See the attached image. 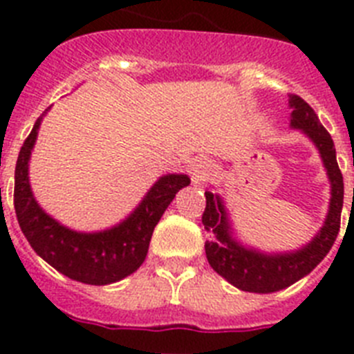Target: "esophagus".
<instances>
[{
    "label": "esophagus",
    "instance_id": "esophagus-1",
    "mask_svg": "<svg viewBox=\"0 0 354 354\" xmlns=\"http://www.w3.org/2000/svg\"><path fill=\"white\" fill-rule=\"evenodd\" d=\"M207 171H209V165H205L202 159H198V161H195L189 165V175H192L193 183H200V180H204V177L207 175Z\"/></svg>",
    "mask_w": 354,
    "mask_h": 354
}]
</instances>
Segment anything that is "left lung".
<instances>
[{"label": "left lung", "mask_w": 354, "mask_h": 354, "mask_svg": "<svg viewBox=\"0 0 354 354\" xmlns=\"http://www.w3.org/2000/svg\"><path fill=\"white\" fill-rule=\"evenodd\" d=\"M289 104L292 108L290 126L305 131L317 145L328 177L331 183V202L324 227L314 239L294 253L264 255L255 250L237 245L230 237L227 223V212L218 195L205 192V211L202 223L205 230L212 232V241L205 243V255L212 270L241 290L248 292H274L298 282L299 278L310 273L319 262L326 257L340 230V212L344 204V180L337 165L335 147L330 133L319 122L314 109L299 95L289 93Z\"/></svg>", "instance_id": "8db88e82"}]
</instances>
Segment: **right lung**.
Wrapping results in <instances>:
<instances>
[{
  "label": "right lung",
  "mask_w": 354,
  "mask_h": 354,
  "mask_svg": "<svg viewBox=\"0 0 354 354\" xmlns=\"http://www.w3.org/2000/svg\"><path fill=\"white\" fill-rule=\"evenodd\" d=\"M39 126L40 118L21 147L14 186L15 216L31 248L56 271L90 286L113 283L134 273L145 261L150 237L162 212L189 179L186 175H165L118 227L95 234L74 232L46 214L31 195L28 161Z\"/></svg>",
  "instance_id": "1"
}]
</instances>
